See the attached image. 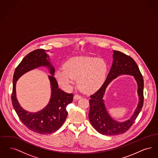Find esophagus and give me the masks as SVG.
I'll return each instance as SVG.
<instances>
[{
	"label": "esophagus",
	"mask_w": 158,
	"mask_h": 158,
	"mask_svg": "<svg viewBox=\"0 0 158 158\" xmlns=\"http://www.w3.org/2000/svg\"><path fill=\"white\" fill-rule=\"evenodd\" d=\"M81 97H81V95H78V94H76L74 96V98H73V99H74L75 100H78V99H81Z\"/></svg>",
	"instance_id": "1"
}]
</instances>
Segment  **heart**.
I'll use <instances>...</instances> for the list:
<instances>
[{"instance_id": "heart-1", "label": "heart", "mask_w": 158, "mask_h": 158, "mask_svg": "<svg viewBox=\"0 0 158 158\" xmlns=\"http://www.w3.org/2000/svg\"><path fill=\"white\" fill-rule=\"evenodd\" d=\"M107 66L104 60L97 57H76L68 60L64 69H59L56 77L60 86L69 88L77 79V85L87 93L98 89L105 80Z\"/></svg>"}]
</instances>
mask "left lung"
I'll return each mask as SVG.
<instances>
[{
	"instance_id": "1",
	"label": "left lung",
	"mask_w": 158,
	"mask_h": 158,
	"mask_svg": "<svg viewBox=\"0 0 158 158\" xmlns=\"http://www.w3.org/2000/svg\"><path fill=\"white\" fill-rule=\"evenodd\" d=\"M112 66L102 86L90 96L89 119L90 124L98 133L103 135H115L123 134L131 127L140 112L143 105V76L135 61L131 57L118 51H113ZM133 75L138 83L139 103L134 114L127 121L118 122L114 120L107 111L103 99L105 90L113 80L118 75Z\"/></svg>"
}]
</instances>
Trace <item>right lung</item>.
Segmentation results:
<instances>
[{
  "label": "right lung",
  "mask_w": 158,
  "mask_h": 158,
  "mask_svg": "<svg viewBox=\"0 0 158 158\" xmlns=\"http://www.w3.org/2000/svg\"><path fill=\"white\" fill-rule=\"evenodd\" d=\"M45 50L38 49L28 54L15 69L13 77L12 103L14 110L23 124L31 131L41 135H48L56 131L66 120V106L73 101V95L68 94L59 88L54 77L55 69L51 64ZM44 66L49 69L51 76L52 94L49 102L43 110L36 113L25 110L16 98L15 84L19 78L25 73L36 68Z\"/></svg>",
  "instance_id": "add662e5"
}]
</instances>
